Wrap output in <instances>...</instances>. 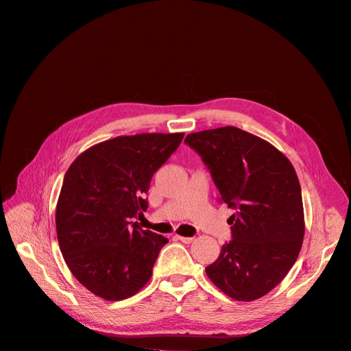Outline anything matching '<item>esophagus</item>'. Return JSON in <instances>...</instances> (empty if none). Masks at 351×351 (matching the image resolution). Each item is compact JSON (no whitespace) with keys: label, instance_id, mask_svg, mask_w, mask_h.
Segmentation results:
<instances>
[{"label":"esophagus","instance_id":"obj_1","mask_svg":"<svg viewBox=\"0 0 351 351\" xmlns=\"http://www.w3.org/2000/svg\"><path fill=\"white\" fill-rule=\"evenodd\" d=\"M178 239L180 242H183V243H186V245H191V243H193L195 242V237H185V236H178Z\"/></svg>","mask_w":351,"mask_h":351}]
</instances>
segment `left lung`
Listing matches in <instances>:
<instances>
[{"label":"left lung","instance_id":"8db88e82","mask_svg":"<svg viewBox=\"0 0 351 351\" xmlns=\"http://www.w3.org/2000/svg\"><path fill=\"white\" fill-rule=\"evenodd\" d=\"M220 199L234 213L226 242L206 274L229 298L252 302L278 286L304 236L302 188L290 160L273 145L234 126L191 134Z\"/></svg>","mask_w":351,"mask_h":351}]
</instances>
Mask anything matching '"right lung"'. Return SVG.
Listing matches in <instances>:
<instances>
[{"label":"right lung","mask_w":351,"mask_h":351,"mask_svg":"<svg viewBox=\"0 0 351 351\" xmlns=\"http://www.w3.org/2000/svg\"><path fill=\"white\" fill-rule=\"evenodd\" d=\"M183 135L118 136L89 147L66 171L55 213L58 243L71 273L97 296L128 299L149 282L168 239L134 220Z\"/></svg>","instance_id":"obj_1"}]
</instances>
